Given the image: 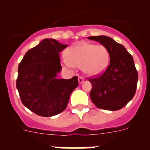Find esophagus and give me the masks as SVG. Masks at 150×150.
Wrapping results in <instances>:
<instances>
[{
    "mask_svg": "<svg viewBox=\"0 0 150 150\" xmlns=\"http://www.w3.org/2000/svg\"><path fill=\"white\" fill-rule=\"evenodd\" d=\"M78 82H79V84H82L84 82V79L83 77H81V76H79L78 77Z\"/></svg>",
    "mask_w": 150,
    "mask_h": 150,
    "instance_id": "esophagus-1",
    "label": "esophagus"
}]
</instances>
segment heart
<instances>
[{
  "label": "heart",
  "mask_w": 150,
  "mask_h": 150,
  "mask_svg": "<svg viewBox=\"0 0 150 150\" xmlns=\"http://www.w3.org/2000/svg\"><path fill=\"white\" fill-rule=\"evenodd\" d=\"M64 62L68 66L82 67L89 76L104 72L110 63V52L104 45H95L80 42L69 47L65 52Z\"/></svg>",
  "instance_id": "heart-1"
}]
</instances>
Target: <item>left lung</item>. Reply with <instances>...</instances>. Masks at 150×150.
I'll return each mask as SVG.
<instances>
[{
    "label": "left lung",
    "instance_id": "left-lung-1",
    "mask_svg": "<svg viewBox=\"0 0 150 150\" xmlns=\"http://www.w3.org/2000/svg\"><path fill=\"white\" fill-rule=\"evenodd\" d=\"M98 41L110 52V62L105 72L90 79V98L98 108L115 111L122 109L133 98L138 74L133 57L122 45L107 36L88 37Z\"/></svg>",
    "mask_w": 150,
    "mask_h": 150
}]
</instances>
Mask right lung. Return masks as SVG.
I'll return each mask as SVG.
<instances>
[{
    "mask_svg": "<svg viewBox=\"0 0 150 150\" xmlns=\"http://www.w3.org/2000/svg\"><path fill=\"white\" fill-rule=\"evenodd\" d=\"M67 45L44 39L27 52L18 64L16 88L22 104L38 116L49 117L63 112L70 95L78 86L77 76L59 79V54Z\"/></svg>",
    "mask_w": 150,
    "mask_h": 150,
    "instance_id": "add662e5",
    "label": "right lung"
}]
</instances>
